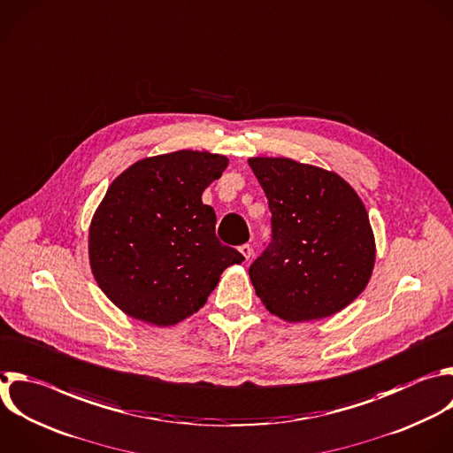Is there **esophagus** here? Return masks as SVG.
<instances>
[{"label": "esophagus", "instance_id": "esophagus-1", "mask_svg": "<svg viewBox=\"0 0 453 453\" xmlns=\"http://www.w3.org/2000/svg\"><path fill=\"white\" fill-rule=\"evenodd\" d=\"M240 252L243 254V257H245V259H250V256H252V247H250L249 243H245V245H242V247H240Z\"/></svg>", "mask_w": 453, "mask_h": 453}]
</instances>
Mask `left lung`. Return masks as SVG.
Returning a JSON list of instances; mask_svg holds the SVG:
<instances>
[{
	"label": "left lung",
	"mask_w": 453,
	"mask_h": 453,
	"mask_svg": "<svg viewBox=\"0 0 453 453\" xmlns=\"http://www.w3.org/2000/svg\"><path fill=\"white\" fill-rule=\"evenodd\" d=\"M249 165L272 211V243L249 268L263 306L293 324L345 310L366 288L377 252L361 197L317 165L284 157Z\"/></svg>",
	"instance_id": "obj_1"
}]
</instances>
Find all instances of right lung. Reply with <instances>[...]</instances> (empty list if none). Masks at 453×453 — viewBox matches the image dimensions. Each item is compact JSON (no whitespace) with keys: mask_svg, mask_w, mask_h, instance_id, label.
Listing matches in <instances>:
<instances>
[{"mask_svg":"<svg viewBox=\"0 0 453 453\" xmlns=\"http://www.w3.org/2000/svg\"><path fill=\"white\" fill-rule=\"evenodd\" d=\"M229 160L181 149L134 162L108 187L88 227L96 282L127 317L157 327L197 313L222 272L245 257L215 236L203 192Z\"/></svg>","mask_w":453,"mask_h":453,"instance_id":"1","label":"right lung"}]
</instances>
